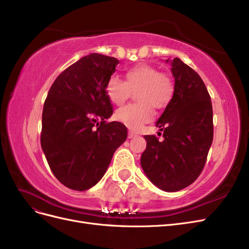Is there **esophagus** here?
<instances>
[{
	"label": "esophagus",
	"instance_id": "obj_1",
	"mask_svg": "<svg viewBox=\"0 0 249 249\" xmlns=\"http://www.w3.org/2000/svg\"><path fill=\"white\" fill-rule=\"evenodd\" d=\"M135 136H138V134L132 132V131H129L128 132V139H132V138H135Z\"/></svg>",
	"mask_w": 249,
	"mask_h": 249
}]
</instances>
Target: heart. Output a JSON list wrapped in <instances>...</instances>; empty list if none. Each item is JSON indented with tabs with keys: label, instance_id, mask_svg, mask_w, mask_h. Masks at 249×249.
Here are the masks:
<instances>
[{
	"label": "heart",
	"instance_id": "1",
	"mask_svg": "<svg viewBox=\"0 0 249 249\" xmlns=\"http://www.w3.org/2000/svg\"><path fill=\"white\" fill-rule=\"evenodd\" d=\"M108 99L118 107L123 106L135 93L138 103L116 111L115 118L131 129H139L154 117V108L163 109L173 99L175 85L172 76L158 68L139 64L125 72V82L113 76L107 84Z\"/></svg>",
	"mask_w": 249,
	"mask_h": 249
}]
</instances>
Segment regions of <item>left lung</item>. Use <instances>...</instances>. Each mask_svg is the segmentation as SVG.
<instances>
[{"instance_id":"left-lung-1","label":"left lung","mask_w":249,"mask_h":249,"mask_svg":"<svg viewBox=\"0 0 249 249\" xmlns=\"http://www.w3.org/2000/svg\"><path fill=\"white\" fill-rule=\"evenodd\" d=\"M170 63L175 92L156 122L163 139L143 136L147 148L141 164L154 185L173 192L190 185L203 171L213 141V110L210 95L196 72L179 58Z\"/></svg>"}]
</instances>
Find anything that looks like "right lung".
<instances>
[{"label": "right lung", "mask_w": 249, "mask_h": 249, "mask_svg": "<svg viewBox=\"0 0 249 249\" xmlns=\"http://www.w3.org/2000/svg\"><path fill=\"white\" fill-rule=\"evenodd\" d=\"M118 64L108 55H85L55 78L47 94L40 142L54 177L70 189L96 185L127 139L124 124L106 121L113 115L107 84Z\"/></svg>", "instance_id": "1"}]
</instances>
